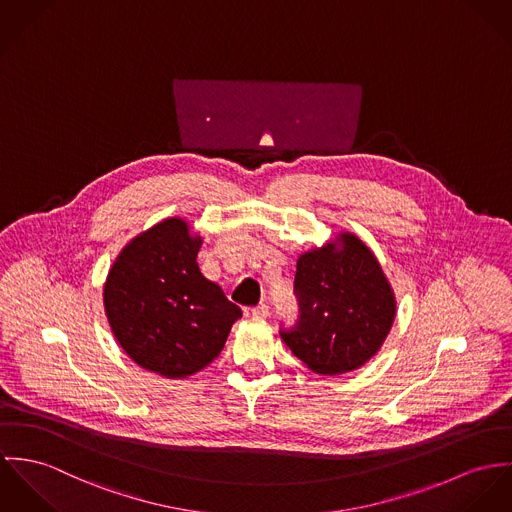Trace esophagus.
I'll list each match as a JSON object with an SVG mask.
<instances>
[{
  "mask_svg": "<svg viewBox=\"0 0 512 512\" xmlns=\"http://www.w3.org/2000/svg\"><path fill=\"white\" fill-rule=\"evenodd\" d=\"M251 316L259 318V320H265L269 316V306L267 304H257L255 308H251Z\"/></svg>",
  "mask_w": 512,
  "mask_h": 512,
  "instance_id": "1",
  "label": "esophagus"
}]
</instances>
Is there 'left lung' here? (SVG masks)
Here are the masks:
<instances>
[{
  "instance_id": "1",
  "label": "left lung",
  "mask_w": 512,
  "mask_h": 512,
  "mask_svg": "<svg viewBox=\"0 0 512 512\" xmlns=\"http://www.w3.org/2000/svg\"><path fill=\"white\" fill-rule=\"evenodd\" d=\"M300 320L281 332L290 351L318 375L365 365L387 340L397 298L373 251L349 231L296 261Z\"/></svg>"
}]
</instances>
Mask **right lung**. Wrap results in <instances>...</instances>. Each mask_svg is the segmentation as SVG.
Listing matches in <instances>:
<instances>
[{"instance_id": "right-lung-1", "label": "right lung", "mask_w": 512, "mask_h": 512, "mask_svg": "<svg viewBox=\"0 0 512 512\" xmlns=\"http://www.w3.org/2000/svg\"><path fill=\"white\" fill-rule=\"evenodd\" d=\"M202 237L167 218L133 237L104 283V310L121 349L143 369L186 379L208 367L241 318L196 263Z\"/></svg>"}]
</instances>
